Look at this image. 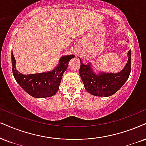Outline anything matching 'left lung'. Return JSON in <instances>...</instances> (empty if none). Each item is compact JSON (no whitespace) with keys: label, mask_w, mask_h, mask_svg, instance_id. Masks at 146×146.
<instances>
[{"label":"left lung","mask_w":146,"mask_h":146,"mask_svg":"<svg viewBox=\"0 0 146 146\" xmlns=\"http://www.w3.org/2000/svg\"><path fill=\"white\" fill-rule=\"evenodd\" d=\"M128 61L125 68L118 73L100 72L94 73L91 63L84 65L80 61L79 70L80 78L87 92L95 96L108 97L114 95L123 87L131 73V50L128 52Z\"/></svg>","instance_id":"left-lung-1"}]
</instances>
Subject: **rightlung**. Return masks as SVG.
<instances>
[{
  "label": "right lung",
  "mask_w": 146,
  "mask_h": 146,
  "mask_svg": "<svg viewBox=\"0 0 146 146\" xmlns=\"http://www.w3.org/2000/svg\"><path fill=\"white\" fill-rule=\"evenodd\" d=\"M74 55H64L59 59V64L52 71L43 73L23 75L15 68V59L11 53L13 74L21 87L31 96L44 98L53 96L58 91L63 74L68 66V63Z\"/></svg>",
  "instance_id": "1"
}]
</instances>
